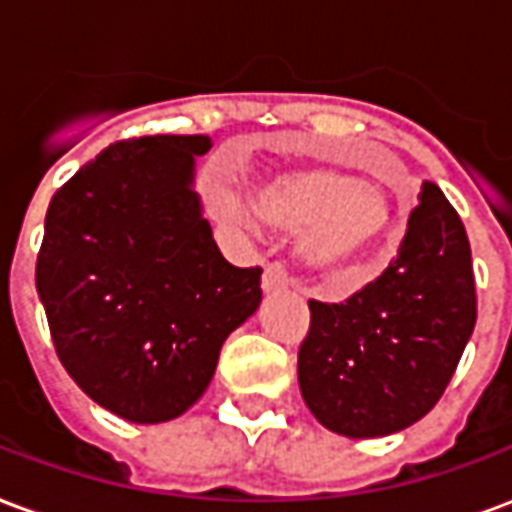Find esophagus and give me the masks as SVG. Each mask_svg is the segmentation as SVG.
Returning a JSON list of instances; mask_svg holds the SVG:
<instances>
[{"label":"esophagus","instance_id":"34e87169","mask_svg":"<svg viewBox=\"0 0 512 512\" xmlns=\"http://www.w3.org/2000/svg\"><path fill=\"white\" fill-rule=\"evenodd\" d=\"M288 282L290 277L282 263H268L266 271H263V290L266 293H279V290L288 288Z\"/></svg>","mask_w":512,"mask_h":512}]
</instances>
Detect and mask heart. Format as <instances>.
Wrapping results in <instances>:
<instances>
[{"label":"heart","mask_w":512,"mask_h":512,"mask_svg":"<svg viewBox=\"0 0 512 512\" xmlns=\"http://www.w3.org/2000/svg\"><path fill=\"white\" fill-rule=\"evenodd\" d=\"M260 208L285 224H310L304 255L326 274H345L373 255L392 222L389 200L373 183L334 167L282 172L260 191Z\"/></svg>","instance_id":"b5f03b06"}]
</instances>
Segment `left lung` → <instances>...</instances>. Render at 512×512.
I'll return each mask as SVG.
<instances>
[{
	"label": "left lung",
	"instance_id": "1",
	"mask_svg": "<svg viewBox=\"0 0 512 512\" xmlns=\"http://www.w3.org/2000/svg\"><path fill=\"white\" fill-rule=\"evenodd\" d=\"M477 321L461 216L425 183L384 274L340 304L310 301L299 348L304 403L348 439L389 436L439 403Z\"/></svg>",
	"mask_w": 512,
	"mask_h": 512
}]
</instances>
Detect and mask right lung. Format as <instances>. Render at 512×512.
<instances>
[{
    "label": "right lung",
    "mask_w": 512,
    "mask_h": 512,
    "mask_svg": "<svg viewBox=\"0 0 512 512\" xmlns=\"http://www.w3.org/2000/svg\"><path fill=\"white\" fill-rule=\"evenodd\" d=\"M211 136L120 139L54 191L35 266L68 376L128 422L180 417L208 389L227 334L263 299L191 189Z\"/></svg>",
    "instance_id": "obj_1"
}]
</instances>
